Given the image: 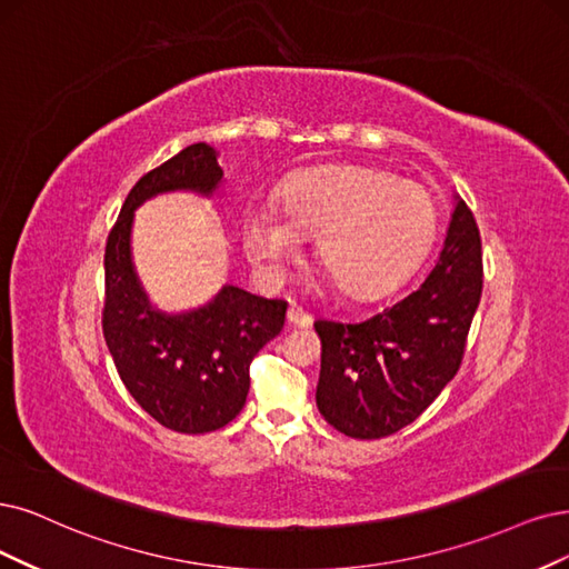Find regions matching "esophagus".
<instances>
[{
  "label": "esophagus",
  "mask_w": 569,
  "mask_h": 569,
  "mask_svg": "<svg viewBox=\"0 0 569 569\" xmlns=\"http://www.w3.org/2000/svg\"><path fill=\"white\" fill-rule=\"evenodd\" d=\"M288 321H290L292 326H298V328H307V326H311V313L305 311V309L298 307V305H290V307H288Z\"/></svg>",
  "instance_id": "1"
}]
</instances>
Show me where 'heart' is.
I'll return each mask as SVG.
<instances>
[{
  "mask_svg": "<svg viewBox=\"0 0 569 569\" xmlns=\"http://www.w3.org/2000/svg\"><path fill=\"white\" fill-rule=\"evenodd\" d=\"M302 234H319V258L349 296L401 283L436 237V206L419 184L361 166H319L281 187V208L252 203L243 241L252 260L277 269Z\"/></svg>",
  "mask_w": 569,
  "mask_h": 569,
  "instance_id": "obj_1",
  "label": "heart"
}]
</instances>
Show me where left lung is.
Returning a JSON list of instances; mask_svg holds the SVG:
<instances>
[{
    "mask_svg": "<svg viewBox=\"0 0 569 569\" xmlns=\"http://www.w3.org/2000/svg\"><path fill=\"white\" fill-rule=\"evenodd\" d=\"M482 292V248L471 208L457 199L425 283L353 323L319 319L317 406L351 438H385L422 415L457 375Z\"/></svg>",
    "mask_w": 569,
    "mask_h": 569,
    "instance_id": "8db88e82",
    "label": "left lung"
}]
</instances>
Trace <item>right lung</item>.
<instances>
[{"mask_svg": "<svg viewBox=\"0 0 569 569\" xmlns=\"http://www.w3.org/2000/svg\"><path fill=\"white\" fill-rule=\"evenodd\" d=\"M218 150L197 142L144 173L126 197L104 246L102 335L123 387L166 429L208 433L234 419L248 396L250 363L277 338L286 300L224 286L206 307L163 313L147 300L131 260L133 210L161 192L213 194Z\"/></svg>", "mask_w": 569, "mask_h": 569, "instance_id": "right-lung-1", "label": "right lung"}]
</instances>
